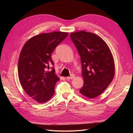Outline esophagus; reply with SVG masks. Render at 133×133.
Listing matches in <instances>:
<instances>
[{"label":"esophagus","mask_w":133,"mask_h":133,"mask_svg":"<svg viewBox=\"0 0 133 133\" xmlns=\"http://www.w3.org/2000/svg\"><path fill=\"white\" fill-rule=\"evenodd\" d=\"M74 77H75V75L74 74H71V76H68V77H66V79H73Z\"/></svg>","instance_id":"esophagus-1"}]
</instances>
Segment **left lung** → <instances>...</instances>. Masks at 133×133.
Returning a JSON list of instances; mask_svg holds the SVG:
<instances>
[{"instance_id":"obj_1","label":"left lung","mask_w":133,"mask_h":133,"mask_svg":"<svg viewBox=\"0 0 133 133\" xmlns=\"http://www.w3.org/2000/svg\"><path fill=\"white\" fill-rule=\"evenodd\" d=\"M70 37L80 56L84 85L80 93L90 99L105 90L113 79L114 60L104 40L90 32L79 31Z\"/></svg>"}]
</instances>
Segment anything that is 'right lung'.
<instances>
[{"instance_id":"add662e5","label":"right lung","mask_w":133,"mask_h":133,"mask_svg":"<svg viewBox=\"0 0 133 133\" xmlns=\"http://www.w3.org/2000/svg\"><path fill=\"white\" fill-rule=\"evenodd\" d=\"M68 35L66 32L42 33L31 38L20 53L18 71L20 83L26 93L36 102L44 103L55 92V85L60 79L55 74L51 55L57 45Z\"/></svg>"}]
</instances>
